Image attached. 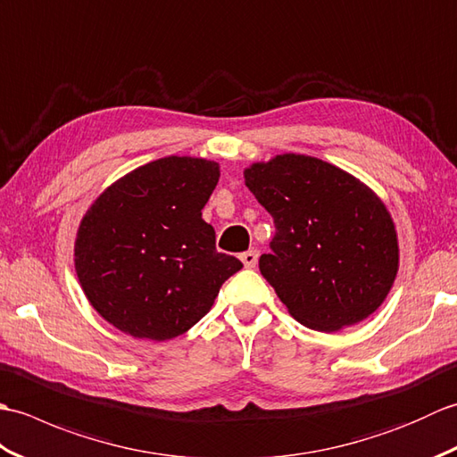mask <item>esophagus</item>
Wrapping results in <instances>:
<instances>
[{
  "instance_id": "esophagus-1",
  "label": "esophagus",
  "mask_w": 457,
  "mask_h": 457,
  "mask_svg": "<svg viewBox=\"0 0 457 457\" xmlns=\"http://www.w3.org/2000/svg\"><path fill=\"white\" fill-rule=\"evenodd\" d=\"M257 259H259V251L251 249V251H245V253L241 255V263H244L247 269H253L257 265Z\"/></svg>"
}]
</instances>
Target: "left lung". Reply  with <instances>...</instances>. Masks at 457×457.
Returning a JSON list of instances; mask_svg holds the SVG:
<instances>
[{"label": "left lung", "instance_id": "left-lung-1", "mask_svg": "<svg viewBox=\"0 0 457 457\" xmlns=\"http://www.w3.org/2000/svg\"><path fill=\"white\" fill-rule=\"evenodd\" d=\"M244 177L277 228L261 275L296 322L329 334L385 303L399 270V237L365 182L296 153L249 164Z\"/></svg>", "mask_w": 457, "mask_h": 457}]
</instances>
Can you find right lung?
Instances as JSON below:
<instances>
[{"label": "right lung", "mask_w": 457, "mask_h": 457, "mask_svg": "<svg viewBox=\"0 0 457 457\" xmlns=\"http://www.w3.org/2000/svg\"><path fill=\"white\" fill-rule=\"evenodd\" d=\"M220 164L164 157L123 174L86 210L74 267L92 308L120 332L177 337L210 312L221 285L244 267L218 253L202 220Z\"/></svg>", "instance_id": "1"}]
</instances>
